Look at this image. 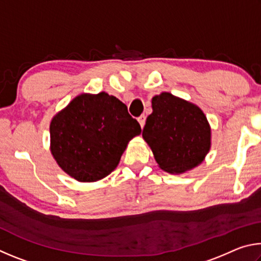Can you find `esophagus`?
Segmentation results:
<instances>
[{"label": "esophagus", "mask_w": 261, "mask_h": 261, "mask_svg": "<svg viewBox=\"0 0 261 261\" xmlns=\"http://www.w3.org/2000/svg\"><path fill=\"white\" fill-rule=\"evenodd\" d=\"M138 122H139L140 126H141V127H144V125H145V122H146V116H145V115H141V116H139V117H138Z\"/></svg>", "instance_id": "34e87169"}]
</instances>
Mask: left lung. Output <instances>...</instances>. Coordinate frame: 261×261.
I'll return each instance as SVG.
<instances>
[{"instance_id":"left-lung-1","label":"left lung","mask_w":261,"mask_h":261,"mask_svg":"<svg viewBox=\"0 0 261 261\" xmlns=\"http://www.w3.org/2000/svg\"><path fill=\"white\" fill-rule=\"evenodd\" d=\"M152 108L143 138L161 169L182 174L201 163L211 147V127L201 109L166 92L154 96Z\"/></svg>"}]
</instances>
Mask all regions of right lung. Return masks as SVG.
Here are the masks:
<instances>
[{
    "instance_id": "right-lung-1",
    "label": "right lung",
    "mask_w": 261,
    "mask_h": 261,
    "mask_svg": "<svg viewBox=\"0 0 261 261\" xmlns=\"http://www.w3.org/2000/svg\"><path fill=\"white\" fill-rule=\"evenodd\" d=\"M141 127L126 106L105 92L82 94L53 118L50 151L79 182H94L117 167L129 140Z\"/></svg>"
}]
</instances>
